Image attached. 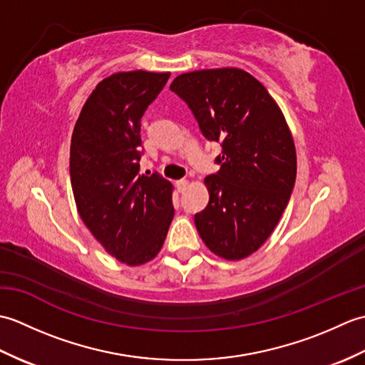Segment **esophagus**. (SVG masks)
Masks as SVG:
<instances>
[{
    "mask_svg": "<svg viewBox=\"0 0 365 365\" xmlns=\"http://www.w3.org/2000/svg\"><path fill=\"white\" fill-rule=\"evenodd\" d=\"M188 185H190V182H188V180H185V178H182V180H178V182L175 183V187H177V190H178V191L183 192L185 190L188 188Z\"/></svg>",
    "mask_w": 365,
    "mask_h": 365,
    "instance_id": "esophagus-1",
    "label": "esophagus"
}]
</instances>
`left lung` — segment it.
<instances>
[{"instance_id": "8db88e82", "label": "left lung", "mask_w": 365, "mask_h": 365, "mask_svg": "<svg viewBox=\"0 0 365 365\" xmlns=\"http://www.w3.org/2000/svg\"><path fill=\"white\" fill-rule=\"evenodd\" d=\"M182 97L208 141L221 143L210 200L195 216L205 246L226 260L254 254L273 234L297 178V150L281 108L260 81L237 67L178 75Z\"/></svg>"}]
</instances>
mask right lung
Instances as JSON below:
<instances>
[{
    "instance_id": "1",
    "label": "right lung",
    "mask_w": 365,
    "mask_h": 365,
    "mask_svg": "<svg viewBox=\"0 0 365 365\" xmlns=\"http://www.w3.org/2000/svg\"><path fill=\"white\" fill-rule=\"evenodd\" d=\"M169 72H118L83 105L71 144V182L80 218L103 250L139 267L157 257L174 218L173 183L139 175L141 118Z\"/></svg>"
}]
</instances>
